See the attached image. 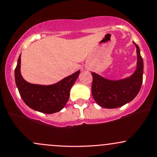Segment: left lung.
<instances>
[{"label":"left lung","mask_w":157,"mask_h":157,"mask_svg":"<svg viewBox=\"0 0 157 157\" xmlns=\"http://www.w3.org/2000/svg\"><path fill=\"white\" fill-rule=\"evenodd\" d=\"M137 52V68L129 78L117 81L106 79L92 72L91 92L98 105L105 109H115L132 101L139 94L143 80V60L140 49L134 43Z\"/></svg>","instance_id":"left-lung-1"}]
</instances>
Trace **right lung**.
I'll return each mask as SVG.
<instances>
[{
  "mask_svg": "<svg viewBox=\"0 0 157 157\" xmlns=\"http://www.w3.org/2000/svg\"><path fill=\"white\" fill-rule=\"evenodd\" d=\"M21 55L15 70V80L20 96L27 105L37 112L53 114L61 110L70 97V89L78 78L80 71L62 79L52 85L28 83L20 72Z\"/></svg>",
  "mask_w": 157,
  "mask_h": 157,
  "instance_id": "add662e5",
  "label": "right lung"
}]
</instances>
